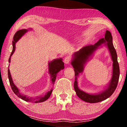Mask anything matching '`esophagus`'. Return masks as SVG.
<instances>
[{"label": "esophagus", "instance_id": "obj_1", "mask_svg": "<svg viewBox=\"0 0 127 127\" xmlns=\"http://www.w3.org/2000/svg\"><path fill=\"white\" fill-rule=\"evenodd\" d=\"M70 61V57H66L65 58H64V63H65V64H68L69 63Z\"/></svg>", "mask_w": 127, "mask_h": 127}]
</instances>
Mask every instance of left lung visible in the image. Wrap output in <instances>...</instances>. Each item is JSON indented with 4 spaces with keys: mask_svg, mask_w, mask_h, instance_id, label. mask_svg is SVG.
<instances>
[{
    "mask_svg": "<svg viewBox=\"0 0 127 127\" xmlns=\"http://www.w3.org/2000/svg\"><path fill=\"white\" fill-rule=\"evenodd\" d=\"M104 46L108 49L113 61L112 77L110 82L101 92L95 94L87 93L78 87L77 78L83 71L85 65L93 56L96 51ZM72 56L70 64L73 67L75 72L74 89L78 97L85 102L96 103L106 100L111 96L117 87L120 70L117 54L113 45V37L110 32L106 30L104 38H100L95 44L83 47L79 51L75 52Z\"/></svg>",
    "mask_w": 127,
    "mask_h": 127,
    "instance_id": "1",
    "label": "left lung"
}]
</instances>
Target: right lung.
Instances as JSON below:
<instances>
[{
  "mask_svg": "<svg viewBox=\"0 0 127 127\" xmlns=\"http://www.w3.org/2000/svg\"><path fill=\"white\" fill-rule=\"evenodd\" d=\"M32 30V29L29 28L28 29H22L20 30L17 32L15 33V35L13 37V40L12 41V45H13V49L11 53V54L10 55L9 59V63H10V59H11L12 55L14 53L15 50H16V44L18 42L19 40H20L21 37H22L23 35H25L26 33H27L29 31H31ZM62 58H60L58 59H54L53 61L49 62L48 63V73L50 74V79L51 83H53L54 85L55 82V81L57 78V73L61 70H63L64 68V64L62 61ZM8 78H9V83L10 85V86L12 87V89L14 93L18 96L19 98H21L23 100L25 101L30 102L32 103H38V102H44L46 100H48L49 97H50L51 93L53 91V88L51 89L50 91H49L46 92V93L44 95V96H37L36 97H30L27 95H26L21 92V90L17 87L16 85H14L13 81L11 74H10V70L9 68H8Z\"/></svg>",
  "mask_w": 127,
  "mask_h": 127,
  "instance_id": "right-lung-1",
  "label": "right lung"
}]
</instances>
